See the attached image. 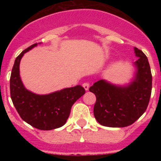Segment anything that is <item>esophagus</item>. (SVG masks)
I'll return each instance as SVG.
<instances>
[{
    "instance_id": "obj_1",
    "label": "esophagus",
    "mask_w": 161,
    "mask_h": 161,
    "mask_svg": "<svg viewBox=\"0 0 161 161\" xmlns=\"http://www.w3.org/2000/svg\"><path fill=\"white\" fill-rule=\"evenodd\" d=\"M83 87H84V89H85V90L88 91V90H89V84L87 83V82H85V83L83 84Z\"/></svg>"
}]
</instances>
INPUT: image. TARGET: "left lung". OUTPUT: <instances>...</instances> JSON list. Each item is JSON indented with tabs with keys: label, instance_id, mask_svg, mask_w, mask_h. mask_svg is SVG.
<instances>
[{
	"label": "left lung",
	"instance_id": "obj_1",
	"mask_svg": "<svg viewBox=\"0 0 161 161\" xmlns=\"http://www.w3.org/2000/svg\"><path fill=\"white\" fill-rule=\"evenodd\" d=\"M135 72L128 83L116 85L99 80L89 88L97 101L93 114L101 125L108 127H125L133 124L146 111L152 93L153 76L147 56L134 47Z\"/></svg>",
	"mask_w": 161,
	"mask_h": 161
}]
</instances>
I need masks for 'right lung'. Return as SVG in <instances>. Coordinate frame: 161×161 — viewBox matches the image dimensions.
Returning a JSON list of instances; mask_svg holds the SVG:
<instances>
[{
  "instance_id": "add662e5",
  "label": "right lung",
  "mask_w": 161,
  "mask_h": 161,
  "mask_svg": "<svg viewBox=\"0 0 161 161\" xmlns=\"http://www.w3.org/2000/svg\"><path fill=\"white\" fill-rule=\"evenodd\" d=\"M39 43L24 50L14 61L10 76V96L20 117L37 129L50 130L66 123L71 108L85 93L81 85L65 88L48 94H37L28 90L20 76V62L24 54Z\"/></svg>"
}]
</instances>
